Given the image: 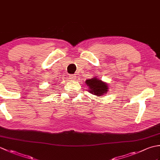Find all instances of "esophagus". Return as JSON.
Instances as JSON below:
<instances>
[{"label":"esophagus","instance_id":"esophagus-1","mask_svg":"<svg viewBox=\"0 0 160 160\" xmlns=\"http://www.w3.org/2000/svg\"><path fill=\"white\" fill-rule=\"evenodd\" d=\"M77 78L76 75H71V76H69V79L71 80H76V79Z\"/></svg>","mask_w":160,"mask_h":160}]
</instances>
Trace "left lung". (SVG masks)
Here are the masks:
<instances>
[{
    "mask_svg": "<svg viewBox=\"0 0 160 160\" xmlns=\"http://www.w3.org/2000/svg\"><path fill=\"white\" fill-rule=\"evenodd\" d=\"M86 85L88 86L87 91L91 94L98 97L106 95L108 91V85L105 82L98 79L97 77H93L85 81Z\"/></svg>",
    "mask_w": 160,
    "mask_h": 160,
    "instance_id": "8db88e82",
    "label": "left lung"
}]
</instances>
